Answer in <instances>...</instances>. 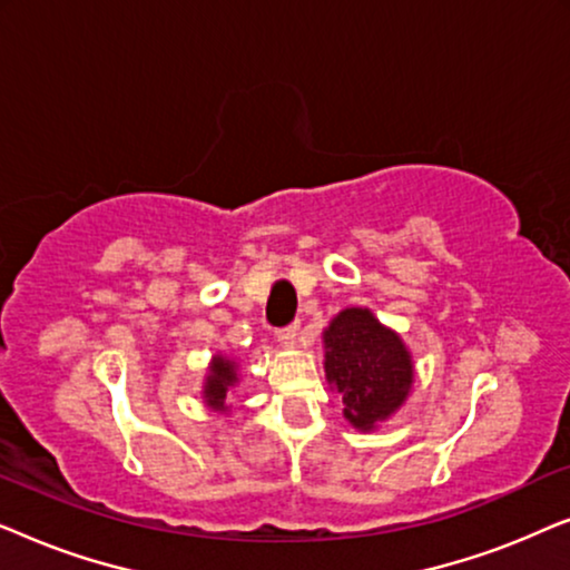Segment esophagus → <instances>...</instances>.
<instances>
[{"instance_id": "esophagus-1", "label": "esophagus", "mask_w": 570, "mask_h": 570, "mask_svg": "<svg viewBox=\"0 0 570 570\" xmlns=\"http://www.w3.org/2000/svg\"><path fill=\"white\" fill-rule=\"evenodd\" d=\"M295 340H298V326H285V330H277V342L283 347H293Z\"/></svg>"}]
</instances>
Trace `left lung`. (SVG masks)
<instances>
[{"instance_id": "1", "label": "left lung", "mask_w": 570, "mask_h": 570, "mask_svg": "<svg viewBox=\"0 0 570 570\" xmlns=\"http://www.w3.org/2000/svg\"><path fill=\"white\" fill-rule=\"evenodd\" d=\"M322 340L326 381L340 392L342 415L355 431H376L404 407L415 361L400 332L381 324L371 308L350 306L326 324Z\"/></svg>"}]
</instances>
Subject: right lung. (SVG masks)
I'll return each instance as SVG.
<instances>
[{
  "mask_svg": "<svg viewBox=\"0 0 570 570\" xmlns=\"http://www.w3.org/2000/svg\"><path fill=\"white\" fill-rule=\"evenodd\" d=\"M240 381V365L233 355L215 353L213 361L207 365L205 381H202V402L207 410L228 415V392Z\"/></svg>",
  "mask_w": 570,
  "mask_h": 570,
  "instance_id": "obj_1",
  "label": "right lung"
}]
</instances>
